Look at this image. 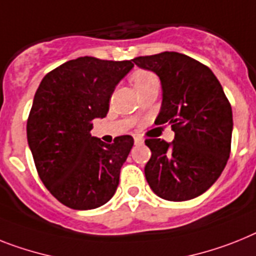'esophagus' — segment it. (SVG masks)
I'll list each match as a JSON object with an SVG mask.
<instances>
[{"instance_id": "esophagus-1", "label": "esophagus", "mask_w": 256, "mask_h": 256, "mask_svg": "<svg viewBox=\"0 0 256 256\" xmlns=\"http://www.w3.org/2000/svg\"><path fill=\"white\" fill-rule=\"evenodd\" d=\"M134 142H135V144L140 146V144H143V143H144V139L142 138L140 135H134Z\"/></svg>"}]
</instances>
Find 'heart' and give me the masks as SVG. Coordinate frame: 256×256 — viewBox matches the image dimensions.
Masks as SVG:
<instances>
[{"instance_id": "obj_1", "label": "heart", "mask_w": 256, "mask_h": 256, "mask_svg": "<svg viewBox=\"0 0 256 256\" xmlns=\"http://www.w3.org/2000/svg\"><path fill=\"white\" fill-rule=\"evenodd\" d=\"M132 82L136 90H140L143 87L152 84V83H158L156 75L147 70H138L132 75Z\"/></svg>"}]
</instances>
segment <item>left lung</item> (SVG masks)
Instances as JSON below:
<instances>
[{
	"instance_id": "8db88e82",
	"label": "left lung",
	"mask_w": 256,
	"mask_h": 256,
	"mask_svg": "<svg viewBox=\"0 0 256 256\" xmlns=\"http://www.w3.org/2000/svg\"><path fill=\"white\" fill-rule=\"evenodd\" d=\"M135 65L160 78L162 104L154 124H168L172 143L146 139L152 154L144 174L154 194L184 202L202 195L224 170L230 154L233 114L211 68L177 52L136 57Z\"/></svg>"
}]
</instances>
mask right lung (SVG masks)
<instances>
[{
  "label": "right lung",
  "mask_w": 256,
  "mask_h": 256,
  "mask_svg": "<svg viewBox=\"0 0 256 256\" xmlns=\"http://www.w3.org/2000/svg\"><path fill=\"white\" fill-rule=\"evenodd\" d=\"M130 61L79 57L45 75L27 120V140L38 177L53 196L72 210H94L110 200L134 139L106 144L91 135Z\"/></svg>",
  "instance_id": "right-lung-1"
}]
</instances>
